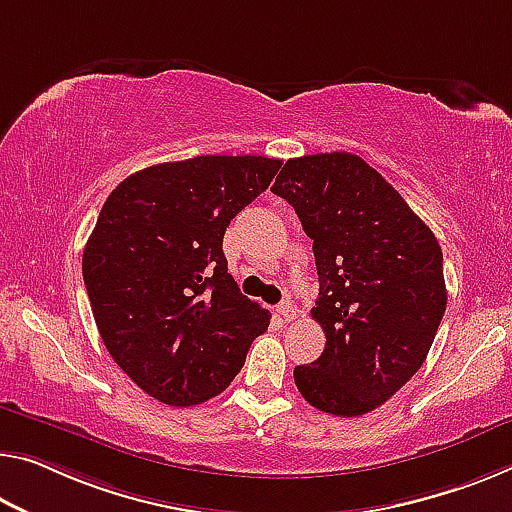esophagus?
<instances>
[{
    "label": "esophagus",
    "instance_id": "34e87169",
    "mask_svg": "<svg viewBox=\"0 0 512 512\" xmlns=\"http://www.w3.org/2000/svg\"><path fill=\"white\" fill-rule=\"evenodd\" d=\"M277 313L279 316L283 318V320H295L297 318V306H295V302H290V300H286V302H281L279 306H277Z\"/></svg>",
    "mask_w": 512,
    "mask_h": 512
}]
</instances>
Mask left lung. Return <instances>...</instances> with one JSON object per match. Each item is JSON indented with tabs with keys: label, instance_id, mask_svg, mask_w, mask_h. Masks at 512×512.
I'll use <instances>...</instances> for the list:
<instances>
[{
	"label": "left lung",
	"instance_id": "obj_1",
	"mask_svg": "<svg viewBox=\"0 0 512 512\" xmlns=\"http://www.w3.org/2000/svg\"><path fill=\"white\" fill-rule=\"evenodd\" d=\"M313 240L311 309L325 350L295 366L304 400L361 416L419 371L446 311L442 247L403 196L352 153L288 160L272 185Z\"/></svg>",
	"mask_w": 512,
	"mask_h": 512
}]
</instances>
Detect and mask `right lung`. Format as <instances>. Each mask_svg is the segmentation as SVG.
<instances>
[{
    "label": "right lung",
    "mask_w": 512,
    "mask_h": 512,
    "mask_svg": "<svg viewBox=\"0 0 512 512\" xmlns=\"http://www.w3.org/2000/svg\"><path fill=\"white\" fill-rule=\"evenodd\" d=\"M281 160L199 155L132 174L107 196L82 256L102 343L164 405L222 393L270 313L229 274L226 226L267 190Z\"/></svg>",
    "instance_id": "right-lung-1"
}]
</instances>
